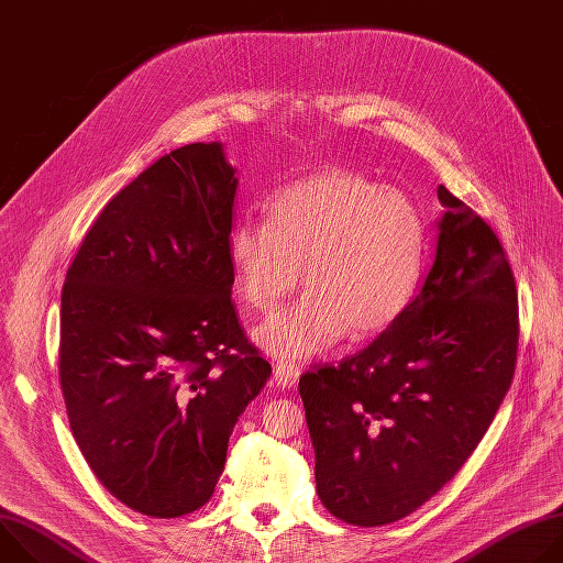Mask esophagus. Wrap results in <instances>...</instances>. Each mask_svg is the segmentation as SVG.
Listing matches in <instances>:
<instances>
[{
    "mask_svg": "<svg viewBox=\"0 0 563 563\" xmlns=\"http://www.w3.org/2000/svg\"><path fill=\"white\" fill-rule=\"evenodd\" d=\"M274 376H276V383L280 387H294L298 376H300V367L296 363H287V361H280L276 363L274 367Z\"/></svg>",
    "mask_w": 563,
    "mask_h": 563,
    "instance_id": "obj_1",
    "label": "esophagus"
}]
</instances>
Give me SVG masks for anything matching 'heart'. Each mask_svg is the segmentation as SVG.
Masks as SVG:
<instances>
[{
  "instance_id": "obj_1",
  "label": "heart",
  "mask_w": 563,
  "mask_h": 563,
  "mask_svg": "<svg viewBox=\"0 0 563 563\" xmlns=\"http://www.w3.org/2000/svg\"><path fill=\"white\" fill-rule=\"evenodd\" d=\"M267 211V222L233 227L229 258L240 296L263 313L276 311L300 280L309 289L256 332L274 356H316L343 332L354 341L374 336L410 305L428 224L406 191L328 169L278 191Z\"/></svg>"
}]
</instances>
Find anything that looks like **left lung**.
<instances>
[{"instance_id": "obj_1", "label": "left lung", "mask_w": 563, "mask_h": 563, "mask_svg": "<svg viewBox=\"0 0 563 563\" xmlns=\"http://www.w3.org/2000/svg\"><path fill=\"white\" fill-rule=\"evenodd\" d=\"M437 254L419 296L365 350L298 389L316 493L341 521L412 515L461 470L510 389L517 287L488 222L443 185Z\"/></svg>"}]
</instances>
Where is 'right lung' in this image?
<instances>
[{
  "label": "right lung",
  "instance_id": "obj_1",
  "mask_svg": "<svg viewBox=\"0 0 563 563\" xmlns=\"http://www.w3.org/2000/svg\"><path fill=\"white\" fill-rule=\"evenodd\" d=\"M235 169L220 142L159 157L98 216L62 289L59 383L100 484L155 519L202 508L272 365L231 302Z\"/></svg>",
  "mask_w": 563,
  "mask_h": 563
}]
</instances>
